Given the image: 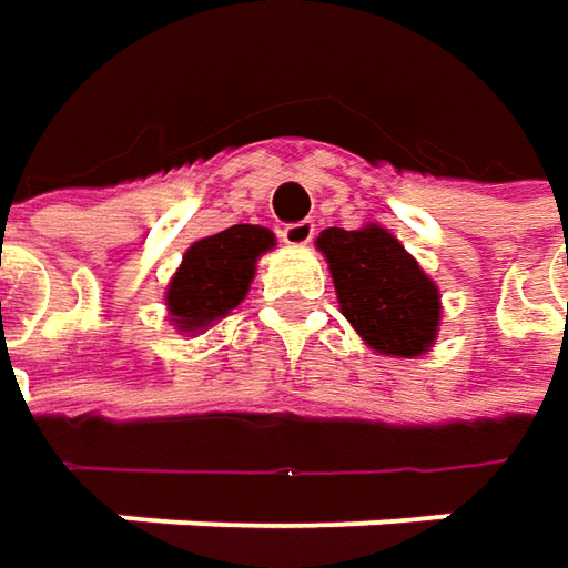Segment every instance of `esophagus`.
<instances>
[{
    "label": "esophagus",
    "instance_id": "1",
    "mask_svg": "<svg viewBox=\"0 0 568 568\" xmlns=\"http://www.w3.org/2000/svg\"><path fill=\"white\" fill-rule=\"evenodd\" d=\"M313 236H316V223L313 220H297V223H287L281 230V240L287 242V245H310Z\"/></svg>",
    "mask_w": 568,
    "mask_h": 568
}]
</instances>
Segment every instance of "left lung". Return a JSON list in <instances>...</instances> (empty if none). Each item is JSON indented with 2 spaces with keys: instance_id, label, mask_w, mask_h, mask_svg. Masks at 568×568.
<instances>
[{
  "instance_id": "obj_1",
  "label": "left lung",
  "mask_w": 568,
  "mask_h": 568,
  "mask_svg": "<svg viewBox=\"0 0 568 568\" xmlns=\"http://www.w3.org/2000/svg\"><path fill=\"white\" fill-rule=\"evenodd\" d=\"M338 306L355 332L377 352L393 357L425 355L440 323L438 284L383 226H328L320 233Z\"/></svg>"
}]
</instances>
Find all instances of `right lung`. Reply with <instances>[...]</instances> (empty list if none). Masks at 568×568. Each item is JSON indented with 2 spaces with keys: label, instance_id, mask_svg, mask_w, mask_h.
I'll return each instance as SVG.
<instances>
[{
  "label": "right lung",
  "instance_id": "add662e5",
  "mask_svg": "<svg viewBox=\"0 0 568 568\" xmlns=\"http://www.w3.org/2000/svg\"><path fill=\"white\" fill-rule=\"evenodd\" d=\"M268 248H274V233L252 223H236L194 242L165 291L175 328L204 332L236 310L248 294L258 255Z\"/></svg>",
  "mask_w": 568,
  "mask_h": 568
}]
</instances>
